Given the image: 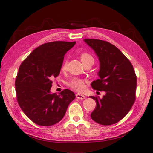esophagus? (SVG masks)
Here are the masks:
<instances>
[{"label": "esophagus", "mask_w": 153, "mask_h": 153, "mask_svg": "<svg viewBox=\"0 0 153 153\" xmlns=\"http://www.w3.org/2000/svg\"><path fill=\"white\" fill-rule=\"evenodd\" d=\"M76 97L78 99H85V97L83 95H82V94H79V93H77L76 94Z\"/></svg>", "instance_id": "esophagus-1"}]
</instances>
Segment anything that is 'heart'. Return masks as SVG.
Instances as JSON below:
<instances>
[{"label": "heart", "instance_id": "b5f03b06", "mask_svg": "<svg viewBox=\"0 0 153 153\" xmlns=\"http://www.w3.org/2000/svg\"><path fill=\"white\" fill-rule=\"evenodd\" d=\"M80 59L83 64L85 66L87 64H90L91 66L95 62V58L91 54L87 53H83L80 54ZM67 68V61H64L62 65V70L65 71ZM68 85L71 89L77 92H82L85 89V81L82 79L74 77L70 82L68 83Z\"/></svg>", "mask_w": 153, "mask_h": 153}]
</instances>
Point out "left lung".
<instances>
[{"mask_svg": "<svg viewBox=\"0 0 153 153\" xmlns=\"http://www.w3.org/2000/svg\"><path fill=\"white\" fill-rule=\"evenodd\" d=\"M95 51L100 61V78L91 83L93 89L105 91L106 95L90 97L97 102L91 114L99 124H114L126 116L135 102L137 76L130 61L114 45L106 41L85 39Z\"/></svg>", "mask_w": 153, "mask_h": 153, "instance_id": "left-lung-1", "label": "left lung"}]
</instances>
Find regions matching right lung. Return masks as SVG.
I'll list each match as a JSON object with an SVG mask.
<instances>
[{"label":"right lung","instance_id":"obj_1","mask_svg":"<svg viewBox=\"0 0 153 153\" xmlns=\"http://www.w3.org/2000/svg\"><path fill=\"white\" fill-rule=\"evenodd\" d=\"M76 43H44L19 66L15 82L17 101L25 114L37 125L50 126L60 122L76 98L70 89H64L58 95L50 93L52 79L59 75L64 54Z\"/></svg>","mask_w":153,"mask_h":153}]
</instances>
